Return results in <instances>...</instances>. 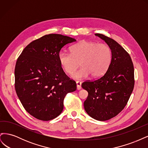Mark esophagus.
Instances as JSON below:
<instances>
[{"label":"esophagus","instance_id":"obj_1","mask_svg":"<svg viewBox=\"0 0 148 148\" xmlns=\"http://www.w3.org/2000/svg\"><path fill=\"white\" fill-rule=\"evenodd\" d=\"M77 88L78 90H80L82 89V83L79 82H77Z\"/></svg>","mask_w":148,"mask_h":148}]
</instances>
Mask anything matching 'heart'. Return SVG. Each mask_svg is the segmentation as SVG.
<instances>
[{
    "instance_id": "1",
    "label": "heart",
    "mask_w": 148,
    "mask_h": 148,
    "mask_svg": "<svg viewBox=\"0 0 148 148\" xmlns=\"http://www.w3.org/2000/svg\"><path fill=\"white\" fill-rule=\"evenodd\" d=\"M71 53L61 51L58 54L60 64L66 73L72 74L79 66L82 69L72 77L82 79L91 75L93 78L102 77L108 70L112 61V51L106 44L83 41L70 48Z\"/></svg>"
}]
</instances>
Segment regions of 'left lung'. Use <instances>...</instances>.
<instances>
[{
    "label": "left lung",
    "mask_w": 148,
    "mask_h": 148,
    "mask_svg": "<svg viewBox=\"0 0 148 148\" xmlns=\"http://www.w3.org/2000/svg\"><path fill=\"white\" fill-rule=\"evenodd\" d=\"M95 35L110 47L112 57L102 77L82 83L88 92L84 108L91 117L106 121L115 117L127 105L135 84L134 67L130 56L118 42L102 34Z\"/></svg>",
    "instance_id": "left-lung-1"
}]
</instances>
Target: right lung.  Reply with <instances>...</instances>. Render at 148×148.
I'll return each mask as SVG.
<instances>
[{
  "label": "right lung",
  "instance_id": "1",
  "mask_svg": "<svg viewBox=\"0 0 148 148\" xmlns=\"http://www.w3.org/2000/svg\"><path fill=\"white\" fill-rule=\"evenodd\" d=\"M75 41L62 34H47L29 43L18 58L15 91L25 109L36 119L56 118L64 109L66 94L77 89L76 82L66 75L58 59L61 49Z\"/></svg>",
  "mask_w": 148,
  "mask_h": 148
}]
</instances>
